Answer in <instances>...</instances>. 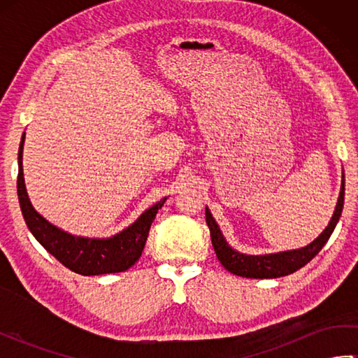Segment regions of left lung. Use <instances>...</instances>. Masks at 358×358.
<instances>
[{"label": "left lung", "mask_w": 358, "mask_h": 358, "mask_svg": "<svg viewBox=\"0 0 358 358\" xmlns=\"http://www.w3.org/2000/svg\"><path fill=\"white\" fill-rule=\"evenodd\" d=\"M345 203V172L341 175V187L340 195L337 200L336 210L331 218L329 224L326 229L318 235V237L309 243L308 246L292 250H285V252L277 254H264V255H248L241 254L238 250L232 249L224 238L223 232L220 231V226L217 224L215 218L212 217L210 210L206 208V223L210 231V240L212 246L217 254V258L224 266V269L231 273L246 278H278L285 277L299 271L303 266L308 264L313 258L320 252L322 248L329 240L331 234L336 229L338 220L341 217V210H343Z\"/></svg>", "instance_id": "1"}]
</instances>
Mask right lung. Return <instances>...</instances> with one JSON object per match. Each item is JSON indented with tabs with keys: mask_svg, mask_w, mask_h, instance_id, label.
Wrapping results in <instances>:
<instances>
[{
	"mask_svg": "<svg viewBox=\"0 0 358 358\" xmlns=\"http://www.w3.org/2000/svg\"><path fill=\"white\" fill-rule=\"evenodd\" d=\"M24 138L26 134H22L18 150L17 191L22 217L36 241L67 269L81 273V275L123 272L134 266L141 257L150 224L154 223L157 212L162 209L166 199L144 210L131 226L109 238L77 237V235H72L49 223L43 215L38 214L30 203L24 185V173H22Z\"/></svg>",
	"mask_w": 358,
	"mask_h": 358,
	"instance_id": "right-lung-1",
	"label": "right lung"
}]
</instances>
